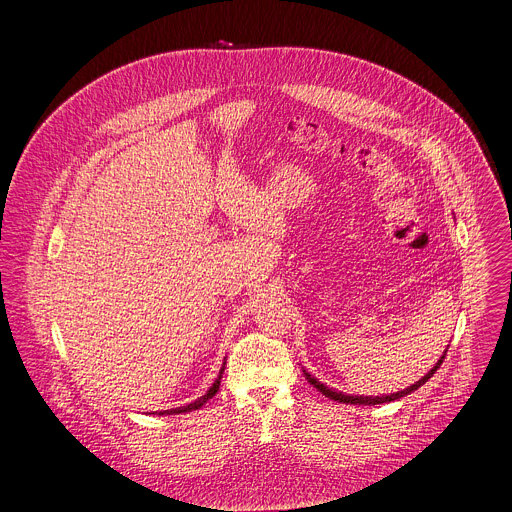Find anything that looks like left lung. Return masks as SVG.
I'll return each instance as SVG.
<instances>
[{
	"label": "left lung",
	"instance_id": "obj_1",
	"mask_svg": "<svg viewBox=\"0 0 512 512\" xmlns=\"http://www.w3.org/2000/svg\"><path fill=\"white\" fill-rule=\"evenodd\" d=\"M444 358H446V352H444V356L437 360V364L435 367L421 379V381H417L415 385H411L409 389H405V391H399V393H393V395H383V397H358V395H344V393H338V391H332V389H328V387H324L318 379H314L310 373H306L304 371V375H306V379H308V383L310 385H314L322 395H326L328 399H332V401H338V403H350V405H381V403H389V401H395V399H401V397H405V395H409V393H413V391H417L423 383H427L431 377H433V373L442 367V362H444Z\"/></svg>",
	"mask_w": 512,
	"mask_h": 512
}]
</instances>
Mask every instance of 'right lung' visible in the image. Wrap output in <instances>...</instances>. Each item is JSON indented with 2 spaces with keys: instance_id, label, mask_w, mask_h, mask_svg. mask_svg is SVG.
Returning a JSON list of instances; mask_svg holds the SVG:
<instances>
[{
  "instance_id": "obj_1",
  "label": "right lung",
  "mask_w": 512,
  "mask_h": 512,
  "mask_svg": "<svg viewBox=\"0 0 512 512\" xmlns=\"http://www.w3.org/2000/svg\"><path fill=\"white\" fill-rule=\"evenodd\" d=\"M223 371H225V367L221 369V373H218V379L212 383V387L206 391V395H202L200 399H196L194 403H190V405H184V407H178V409H168V411H160V415H172V413H186V411H194V409H200L208 399H212L214 395H216V391H218V387H221V379H223Z\"/></svg>"
}]
</instances>
